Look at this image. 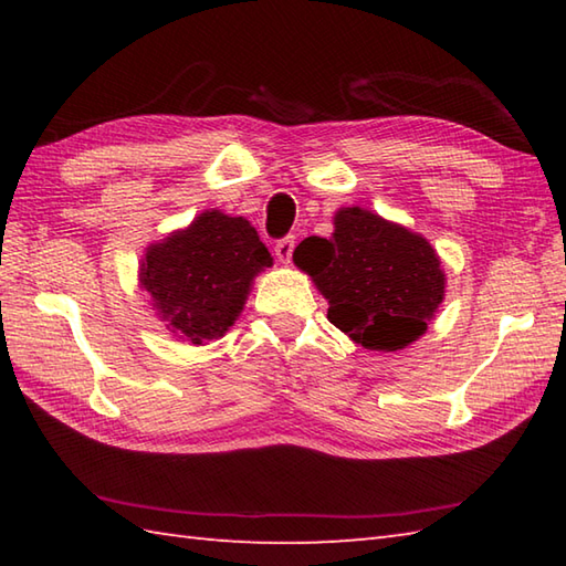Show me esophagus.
Returning <instances> with one entry per match:
<instances>
[{
	"instance_id": "obj_1",
	"label": "esophagus",
	"mask_w": 566,
	"mask_h": 566,
	"mask_svg": "<svg viewBox=\"0 0 566 566\" xmlns=\"http://www.w3.org/2000/svg\"><path fill=\"white\" fill-rule=\"evenodd\" d=\"M294 252V235H284L274 243V255L280 258V262H290Z\"/></svg>"
}]
</instances>
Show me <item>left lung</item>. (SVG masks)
<instances>
[{
  "instance_id": "left-lung-1",
  "label": "left lung",
  "mask_w": 566,
  "mask_h": 566,
  "mask_svg": "<svg viewBox=\"0 0 566 566\" xmlns=\"http://www.w3.org/2000/svg\"><path fill=\"white\" fill-rule=\"evenodd\" d=\"M294 262L328 298V321L367 350H401L428 328L444 274L426 238L359 207L335 213L331 238L311 235Z\"/></svg>"
}]
</instances>
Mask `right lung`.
I'll use <instances>...</instances> for the list:
<instances>
[{"label":"right lung","instance_id":"right-lung-1","mask_svg":"<svg viewBox=\"0 0 566 566\" xmlns=\"http://www.w3.org/2000/svg\"><path fill=\"white\" fill-rule=\"evenodd\" d=\"M270 264L268 248L245 219L207 211L187 231L148 248L140 284L167 328L201 345L233 326L252 276Z\"/></svg>","mask_w":566,"mask_h":566}]
</instances>
